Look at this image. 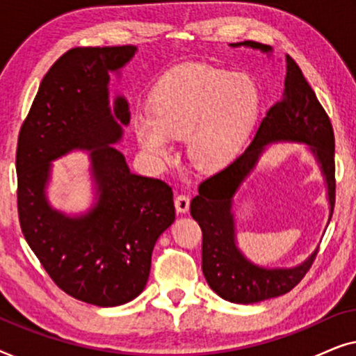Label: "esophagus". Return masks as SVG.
<instances>
[{
  "label": "esophagus",
  "instance_id": "34e87169",
  "mask_svg": "<svg viewBox=\"0 0 356 356\" xmlns=\"http://www.w3.org/2000/svg\"><path fill=\"white\" fill-rule=\"evenodd\" d=\"M189 202H191V199L186 194H178L177 197H175V209H177V212L179 213H186L189 211Z\"/></svg>",
  "mask_w": 356,
  "mask_h": 356
}]
</instances>
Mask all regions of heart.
<instances>
[{
  "instance_id": "1",
  "label": "heart",
  "mask_w": 356,
  "mask_h": 356,
  "mask_svg": "<svg viewBox=\"0 0 356 356\" xmlns=\"http://www.w3.org/2000/svg\"><path fill=\"white\" fill-rule=\"evenodd\" d=\"M259 105V89L250 76L184 65L160 79L152 113L136 118L134 133L140 147L157 162L172 159V139L186 138L189 162L202 172H216L243 149Z\"/></svg>"
}]
</instances>
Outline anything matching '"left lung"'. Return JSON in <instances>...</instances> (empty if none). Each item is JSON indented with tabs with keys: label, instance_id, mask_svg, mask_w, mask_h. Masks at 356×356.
<instances>
[{
	"label": "left lung",
	"instance_id": "8db88e82",
	"mask_svg": "<svg viewBox=\"0 0 356 356\" xmlns=\"http://www.w3.org/2000/svg\"><path fill=\"white\" fill-rule=\"evenodd\" d=\"M230 45L257 48L264 53L272 50L269 45L250 40ZM277 140L309 145L327 184L330 220L335 204L334 129L300 66L289 55L280 102L267 110L245 152L228 167L204 179L199 184V194L191 201V216L202 230L204 277L218 296L232 303L251 305L289 293L300 284L318 254L316 250L308 259L291 269H266L248 261L236 246L233 196L256 167L266 145Z\"/></svg>",
	"mask_w": 356,
	"mask_h": 356
}]
</instances>
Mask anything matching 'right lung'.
Wrapping results in <instances>:
<instances>
[{"mask_svg":"<svg viewBox=\"0 0 356 356\" xmlns=\"http://www.w3.org/2000/svg\"><path fill=\"white\" fill-rule=\"evenodd\" d=\"M138 48L82 47L58 58L40 82L17 139V212L24 238L43 269L72 298L95 306L134 300L147 284L159 236L175 220L173 191L129 172L113 145L129 123L124 97L108 100L110 72ZM90 149L97 202L70 218L46 201L53 159Z\"/></svg>","mask_w":356,"mask_h":356,"instance_id":"1","label":"right lung"}]
</instances>
